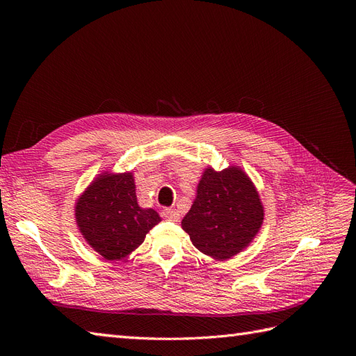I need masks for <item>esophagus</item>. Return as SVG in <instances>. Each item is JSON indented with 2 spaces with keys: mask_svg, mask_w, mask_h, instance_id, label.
Here are the masks:
<instances>
[{
  "mask_svg": "<svg viewBox=\"0 0 356 356\" xmlns=\"http://www.w3.org/2000/svg\"><path fill=\"white\" fill-rule=\"evenodd\" d=\"M161 215L169 221H178L179 220V212L177 209H170V208H166L163 209V212H161Z\"/></svg>",
  "mask_w": 356,
  "mask_h": 356,
  "instance_id": "1",
  "label": "esophagus"
}]
</instances>
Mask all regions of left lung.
Returning <instances> with one entry per match:
<instances>
[{"label":"left lung","mask_w":356,"mask_h":356,"mask_svg":"<svg viewBox=\"0 0 356 356\" xmlns=\"http://www.w3.org/2000/svg\"><path fill=\"white\" fill-rule=\"evenodd\" d=\"M264 208L251 178L239 166H208L182 230L200 252L217 261L242 252L260 232Z\"/></svg>","instance_id":"1"}]
</instances>
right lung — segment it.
Listing matches in <instances>:
<instances>
[{
  "label": "right lung",
  "mask_w": 356,
  "mask_h": 356,
  "mask_svg": "<svg viewBox=\"0 0 356 356\" xmlns=\"http://www.w3.org/2000/svg\"><path fill=\"white\" fill-rule=\"evenodd\" d=\"M135 188L132 172L105 170L75 202V222L81 236L108 261L131 255L161 221L154 209L139 207Z\"/></svg>",
  "instance_id": "obj_1"
}]
</instances>
